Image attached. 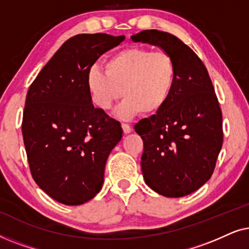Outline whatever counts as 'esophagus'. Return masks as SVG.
Listing matches in <instances>:
<instances>
[{
    "label": "esophagus",
    "instance_id": "34e87169",
    "mask_svg": "<svg viewBox=\"0 0 249 249\" xmlns=\"http://www.w3.org/2000/svg\"><path fill=\"white\" fill-rule=\"evenodd\" d=\"M121 127H122V130H124V134H130L132 130L131 127L128 124H121Z\"/></svg>",
    "mask_w": 249,
    "mask_h": 249
}]
</instances>
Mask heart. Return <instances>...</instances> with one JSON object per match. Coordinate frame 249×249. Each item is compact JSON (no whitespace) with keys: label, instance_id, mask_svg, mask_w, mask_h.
<instances>
[{"label":"heart","instance_id":"b5f03b06","mask_svg":"<svg viewBox=\"0 0 249 249\" xmlns=\"http://www.w3.org/2000/svg\"><path fill=\"white\" fill-rule=\"evenodd\" d=\"M176 81L177 64L171 54L138 46L108 57L104 72L93 68L87 74L88 88L98 107L110 110L124 95V117L158 113L169 102Z\"/></svg>","mask_w":249,"mask_h":249}]
</instances>
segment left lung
<instances>
[{
  "instance_id": "obj_1",
  "label": "left lung",
  "mask_w": 249,
  "mask_h": 249,
  "mask_svg": "<svg viewBox=\"0 0 249 249\" xmlns=\"http://www.w3.org/2000/svg\"><path fill=\"white\" fill-rule=\"evenodd\" d=\"M131 39L161 47L177 64L168 103L135 125L144 142L142 177L160 195H189L211 178L222 147V112L213 84L202 60L172 34L142 30Z\"/></svg>"
}]
</instances>
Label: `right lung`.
<instances>
[{
  "label": "right lung",
  "mask_w": 249,
  "mask_h": 249,
  "mask_svg": "<svg viewBox=\"0 0 249 249\" xmlns=\"http://www.w3.org/2000/svg\"><path fill=\"white\" fill-rule=\"evenodd\" d=\"M124 36L79 34L56 51L30 85L22 137L30 172L47 195L80 205L100 193L107 160L121 141L120 122L94 107L87 74Z\"/></svg>",
  "instance_id": "add662e5"
}]
</instances>
